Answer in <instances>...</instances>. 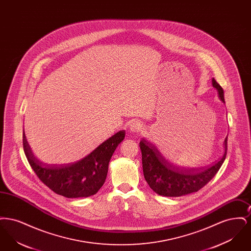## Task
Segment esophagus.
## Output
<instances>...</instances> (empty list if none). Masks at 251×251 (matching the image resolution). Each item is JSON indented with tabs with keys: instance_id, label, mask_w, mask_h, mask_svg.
I'll list each match as a JSON object with an SVG mask.
<instances>
[{
	"instance_id": "esophagus-1",
	"label": "esophagus",
	"mask_w": 251,
	"mask_h": 251,
	"mask_svg": "<svg viewBox=\"0 0 251 251\" xmlns=\"http://www.w3.org/2000/svg\"><path fill=\"white\" fill-rule=\"evenodd\" d=\"M138 129H139V126H138V125H136V124H135V125H132V126H131V131H138Z\"/></svg>"
}]
</instances>
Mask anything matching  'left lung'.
Segmentation results:
<instances>
[{
  "instance_id": "left-lung-1",
  "label": "left lung",
  "mask_w": 251,
  "mask_h": 251,
  "mask_svg": "<svg viewBox=\"0 0 251 251\" xmlns=\"http://www.w3.org/2000/svg\"><path fill=\"white\" fill-rule=\"evenodd\" d=\"M219 99L224 101V91L213 78ZM142 153L145 179L150 187L160 196L180 197L198 192L218 172L224 163L227 151V135L224 141V152L214 164L198 169L179 168L162 155L153 144L142 139L139 143Z\"/></svg>"
}]
</instances>
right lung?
Wrapping results in <instances>:
<instances>
[{
  "mask_svg": "<svg viewBox=\"0 0 251 251\" xmlns=\"http://www.w3.org/2000/svg\"><path fill=\"white\" fill-rule=\"evenodd\" d=\"M124 137L125 131H118L91 153L68 165H46L37 160L24 133L23 144L26 158L38 179L51 191L74 199L93 196L100 189L107 176L110 159Z\"/></svg>",
  "mask_w": 251,
  "mask_h": 251,
  "instance_id": "1",
  "label": "right lung"
}]
</instances>
